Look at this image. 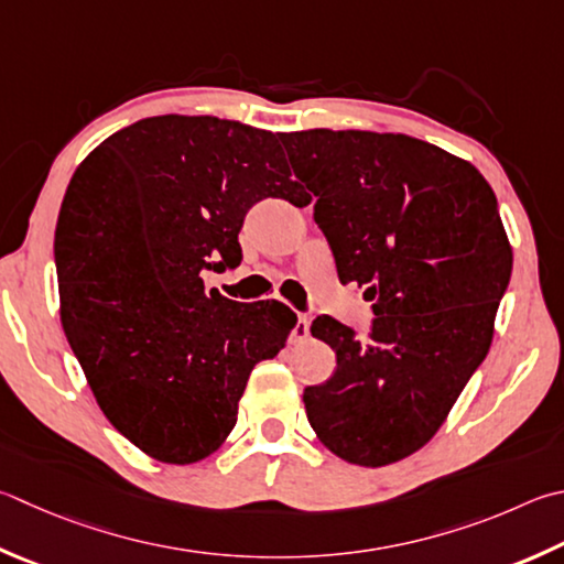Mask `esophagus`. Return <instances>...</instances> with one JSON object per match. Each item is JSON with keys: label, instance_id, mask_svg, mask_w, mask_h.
<instances>
[{"label": "esophagus", "instance_id": "1", "mask_svg": "<svg viewBox=\"0 0 564 564\" xmlns=\"http://www.w3.org/2000/svg\"><path fill=\"white\" fill-rule=\"evenodd\" d=\"M311 335V315L308 313H299V323H295L293 327V335L291 340L299 343V340H305V337Z\"/></svg>", "mask_w": 564, "mask_h": 564}]
</instances>
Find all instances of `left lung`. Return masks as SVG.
<instances>
[{"label": "left lung", "instance_id": "left-lung-1", "mask_svg": "<svg viewBox=\"0 0 564 564\" xmlns=\"http://www.w3.org/2000/svg\"><path fill=\"white\" fill-rule=\"evenodd\" d=\"M281 142L337 275L375 301L367 337L313 321L337 367L305 387V414L335 456L394 464L438 432L494 340L513 271L496 194L470 162L409 135L321 128Z\"/></svg>", "mask_w": 564, "mask_h": 564}]
</instances>
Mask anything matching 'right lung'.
<instances>
[{
  "label": "right lung",
  "mask_w": 564,
  "mask_h": 564,
  "mask_svg": "<svg viewBox=\"0 0 564 564\" xmlns=\"http://www.w3.org/2000/svg\"><path fill=\"white\" fill-rule=\"evenodd\" d=\"M279 132L155 116L100 142L56 229L61 323L108 422L148 456L194 464L224 444L256 362L295 327L283 303H237L202 271L241 259L256 202H311Z\"/></svg>",
  "instance_id": "right-lung-1"
}]
</instances>
